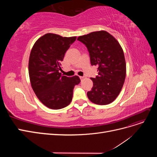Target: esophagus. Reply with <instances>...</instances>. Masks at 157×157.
I'll return each mask as SVG.
<instances>
[{"label":"esophagus","mask_w":157,"mask_h":157,"mask_svg":"<svg viewBox=\"0 0 157 157\" xmlns=\"http://www.w3.org/2000/svg\"><path fill=\"white\" fill-rule=\"evenodd\" d=\"M80 78L81 79V80H82V79L84 78V77H80Z\"/></svg>","instance_id":"esophagus-1"}]
</instances>
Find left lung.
Here are the masks:
<instances>
[{
    "instance_id": "1",
    "label": "left lung",
    "mask_w": 157,
    "mask_h": 157,
    "mask_svg": "<svg viewBox=\"0 0 157 157\" xmlns=\"http://www.w3.org/2000/svg\"><path fill=\"white\" fill-rule=\"evenodd\" d=\"M77 40L86 46L91 65L98 67V75L91 78L93 87L87 92L88 99L101 105L112 103L120 94L126 77V61L122 47L105 31L80 36Z\"/></svg>"
}]
</instances>
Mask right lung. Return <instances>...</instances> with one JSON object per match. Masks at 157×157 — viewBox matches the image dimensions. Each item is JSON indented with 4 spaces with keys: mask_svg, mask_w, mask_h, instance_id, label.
<instances>
[{
    "mask_svg": "<svg viewBox=\"0 0 157 157\" xmlns=\"http://www.w3.org/2000/svg\"><path fill=\"white\" fill-rule=\"evenodd\" d=\"M77 37H63L47 33L33 45L29 60V75L33 91L45 106L60 109L69 105L78 76H62L61 62L65 52Z\"/></svg>",
    "mask_w": 157,
    "mask_h": 157,
    "instance_id": "obj_1",
    "label": "right lung"
}]
</instances>
